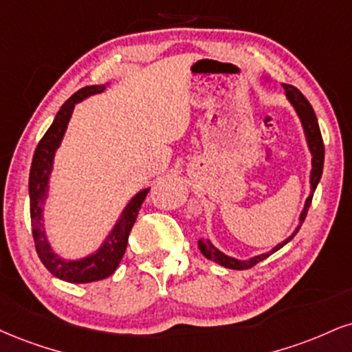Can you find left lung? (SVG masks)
Returning <instances> with one entry per match:
<instances>
[{
  "label": "left lung",
  "instance_id": "8db88e82",
  "mask_svg": "<svg viewBox=\"0 0 352 352\" xmlns=\"http://www.w3.org/2000/svg\"><path fill=\"white\" fill-rule=\"evenodd\" d=\"M282 87L285 88L287 98H289L290 103L294 104L295 111L298 113L300 120H302L305 134H307L308 147H310V152H311V157L313 159H311V173H310V184H311L310 197H308L307 201H305V208L302 211V214H300V224L297 226V230L292 232V236H289V238L283 241V243L275 245V248L270 252L261 254V256L252 257V259H249V261H239V259H234V257L226 256V254H223L221 251H218V249L214 248V245L211 244L208 239H206V241L205 239L198 241V248H200V251L203 252V256H205L206 259H210V261L217 262V264H219V265H223V267L234 269V270L251 269L256 264H259L261 261L267 259L270 254H274L275 251H278V249L283 248V245L289 243V241L294 239V236L297 234L298 230H300V226H302V223L305 221V218H307L308 208H310V205H311L313 193H315L316 185H318V182L321 179V173H323L324 144H323V138H321V131H320V126H318V120H316V114H315V111H313L310 101L305 98V96L302 95V91L297 90V88H295V87H292V85L282 83Z\"/></svg>",
  "mask_w": 352,
  "mask_h": 352
}]
</instances>
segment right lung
Returning <instances> with one entry per match:
<instances>
[{"instance_id": "add662e5", "label": "right lung", "mask_w": 352, "mask_h": 352, "mask_svg": "<svg viewBox=\"0 0 352 352\" xmlns=\"http://www.w3.org/2000/svg\"><path fill=\"white\" fill-rule=\"evenodd\" d=\"M104 90V85H91L85 87L82 90L70 96L65 103L58 109L57 116L47 133L42 135V139L37 144L36 152H34L31 172H29V198H31V224H32V238L36 244L37 256L45 269L55 277L70 283H88L101 280L111 275L118 269L120 262L126 252V245L133 230L135 218H138L141 205L146 200L149 188L139 192L126 210L122 211L120 221L116 223L111 234L104 239L101 248L91 256L85 257L80 261H65L58 257L52 249H50L49 241L45 238L44 231V219H42V205H44L45 197H47V182L50 170H52L54 155L57 147L60 146V141L65 134L67 124L74 111L75 104L78 101L90 95H96Z\"/></svg>"}]
</instances>
